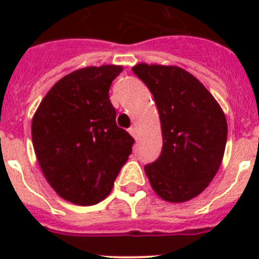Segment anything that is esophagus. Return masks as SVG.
I'll list each match as a JSON object with an SVG mask.
<instances>
[{
    "instance_id": "1",
    "label": "esophagus",
    "mask_w": 259,
    "mask_h": 259,
    "mask_svg": "<svg viewBox=\"0 0 259 259\" xmlns=\"http://www.w3.org/2000/svg\"><path fill=\"white\" fill-rule=\"evenodd\" d=\"M128 132L131 134V136L134 137V139H136L137 140V130L135 127H131V128H128Z\"/></svg>"
}]
</instances>
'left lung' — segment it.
I'll list each match as a JSON object with an SVG mask.
<instances>
[{
  "instance_id": "1",
  "label": "left lung",
  "mask_w": 259,
  "mask_h": 259,
  "mask_svg": "<svg viewBox=\"0 0 259 259\" xmlns=\"http://www.w3.org/2000/svg\"><path fill=\"white\" fill-rule=\"evenodd\" d=\"M154 97L163 146L145 166L155 193L170 202L196 197L211 182L223 159L227 120L218 102L192 74L176 66L132 68Z\"/></svg>"
}]
</instances>
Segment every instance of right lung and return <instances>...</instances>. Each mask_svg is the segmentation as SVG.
Wrapping results in <instances>:
<instances>
[{
	"label": "right lung",
	"instance_id": "1",
	"mask_svg": "<svg viewBox=\"0 0 259 259\" xmlns=\"http://www.w3.org/2000/svg\"><path fill=\"white\" fill-rule=\"evenodd\" d=\"M122 66L74 71L53 85L32 120V143L45 178L62 198L88 206L104 200L135 140L116 125L109 98Z\"/></svg>",
	"mask_w": 259,
	"mask_h": 259
}]
</instances>
